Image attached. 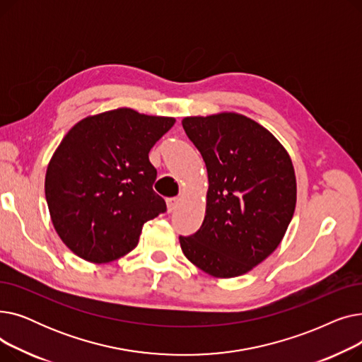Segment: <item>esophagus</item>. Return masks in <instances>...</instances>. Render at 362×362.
Listing matches in <instances>:
<instances>
[{
    "instance_id": "34e87169",
    "label": "esophagus",
    "mask_w": 362,
    "mask_h": 362,
    "mask_svg": "<svg viewBox=\"0 0 362 362\" xmlns=\"http://www.w3.org/2000/svg\"><path fill=\"white\" fill-rule=\"evenodd\" d=\"M177 206H179V198H168L167 199V211L168 213H173Z\"/></svg>"
}]
</instances>
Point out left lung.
Returning a JSON list of instances; mask_svg holds the SVG:
<instances>
[{"label":"left lung","mask_w":362,"mask_h":362,"mask_svg":"<svg viewBox=\"0 0 362 362\" xmlns=\"http://www.w3.org/2000/svg\"><path fill=\"white\" fill-rule=\"evenodd\" d=\"M182 126L206 165V210L199 230L179 236L185 257L220 279L242 276L267 258L293 217L296 179L288 151L236 112L185 117Z\"/></svg>","instance_id":"left-lung-1"}]
</instances>
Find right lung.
<instances>
[{
	"mask_svg": "<svg viewBox=\"0 0 362 362\" xmlns=\"http://www.w3.org/2000/svg\"><path fill=\"white\" fill-rule=\"evenodd\" d=\"M175 122L117 108L67 132L47 168L45 198L71 252L95 264L117 259L135 250L148 220L165 213L148 154Z\"/></svg>",
	"mask_w": 362,
	"mask_h": 362,
	"instance_id": "1",
	"label": "right lung"
}]
</instances>
